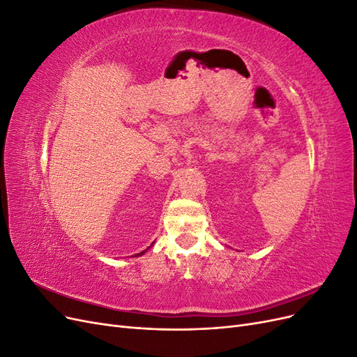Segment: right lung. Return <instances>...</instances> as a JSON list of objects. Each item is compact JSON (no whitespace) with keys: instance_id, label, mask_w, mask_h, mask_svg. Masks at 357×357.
Wrapping results in <instances>:
<instances>
[{"instance_id":"add662e5","label":"right lung","mask_w":357,"mask_h":357,"mask_svg":"<svg viewBox=\"0 0 357 357\" xmlns=\"http://www.w3.org/2000/svg\"><path fill=\"white\" fill-rule=\"evenodd\" d=\"M146 252H147V248H146V250H144V252H142V253H138V255H135V256H142V255H143V253H146Z\"/></svg>"}]
</instances>
